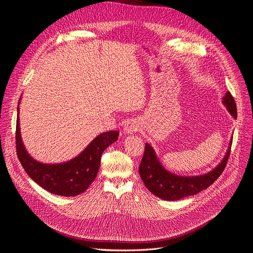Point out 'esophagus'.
Instances as JSON below:
<instances>
[{
	"mask_svg": "<svg viewBox=\"0 0 253 253\" xmlns=\"http://www.w3.org/2000/svg\"><path fill=\"white\" fill-rule=\"evenodd\" d=\"M138 129H140V125H138L137 122L135 120H129L124 126V133L132 134L136 132Z\"/></svg>",
	"mask_w": 253,
	"mask_h": 253,
	"instance_id": "obj_1",
	"label": "esophagus"
}]
</instances>
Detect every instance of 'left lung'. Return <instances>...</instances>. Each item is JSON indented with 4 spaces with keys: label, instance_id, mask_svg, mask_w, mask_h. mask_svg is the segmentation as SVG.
<instances>
[{
    "label": "left lung",
    "instance_id": "8db88e82",
    "mask_svg": "<svg viewBox=\"0 0 253 253\" xmlns=\"http://www.w3.org/2000/svg\"><path fill=\"white\" fill-rule=\"evenodd\" d=\"M222 102L233 119H236L235 102L229 91L226 92ZM231 143L232 140L229 142L223 160L214 169L207 173L193 176H183L170 172L162 165L152 146L149 143H146L144 156L138 167L140 176L147 189L162 200L177 201L190 197L207 189L222 174L229 158Z\"/></svg>",
    "mask_w": 253,
    "mask_h": 253
}]
</instances>
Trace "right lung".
Listing matches in <instances>:
<instances>
[{"label":"right lung","mask_w":253,"mask_h":253,"mask_svg":"<svg viewBox=\"0 0 253 253\" xmlns=\"http://www.w3.org/2000/svg\"><path fill=\"white\" fill-rule=\"evenodd\" d=\"M18 104L15 143L17 153L26 173L43 189L62 197H76L88 189L94 181L101 165V156L109 145L115 143L118 131H107L94 137L79 156L67 162L46 164L32 158L22 141L20 129V108Z\"/></svg>","instance_id":"1"}]
</instances>
